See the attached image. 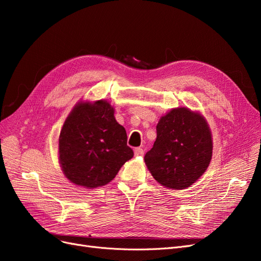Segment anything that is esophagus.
<instances>
[{"instance_id": "34e87169", "label": "esophagus", "mask_w": 261, "mask_h": 261, "mask_svg": "<svg viewBox=\"0 0 261 261\" xmlns=\"http://www.w3.org/2000/svg\"><path fill=\"white\" fill-rule=\"evenodd\" d=\"M134 152H135V155L136 156H139V155H143L144 154V150L143 148H135V150H134Z\"/></svg>"}]
</instances>
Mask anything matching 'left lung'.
Wrapping results in <instances>:
<instances>
[{
  "label": "left lung",
  "instance_id": "8db88e82",
  "mask_svg": "<svg viewBox=\"0 0 261 261\" xmlns=\"http://www.w3.org/2000/svg\"><path fill=\"white\" fill-rule=\"evenodd\" d=\"M212 138L207 122L186 108L173 109L156 125V139L145 154L155 180L168 188L193 185L207 170Z\"/></svg>",
  "mask_w": 261,
  "mask_h": 261
}]
</instances>
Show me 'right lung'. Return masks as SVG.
<instances>
[{"label":"right lung","instance_id":"add662e5","mask_svg":"<svg viewBox=\"0 0 261 261\" xmlns=\"http://www.w3.org/2000/svg\"><path fill=\"white\" fill-rule=\"evenodd\" d=\"M59 152L65 176L87 188L108 184L134 155L125 128L105 100L73 109L60 134Z\"/></svg>","mask_w":261,"mask_h":261}]
</instances>
